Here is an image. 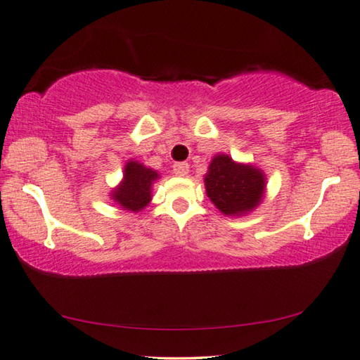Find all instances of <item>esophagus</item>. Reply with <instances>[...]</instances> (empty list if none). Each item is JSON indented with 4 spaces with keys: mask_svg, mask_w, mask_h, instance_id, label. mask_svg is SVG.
<instances>
[{
    "mask_svg": "<svg viewBox=\"0 0 360 360\" xmlns=\"http://www.w3.org/2000/svg\"><path fill=\"white\" fill-rule=\"evenodd\" d=\"M188 172H190V165L188 162H175L174 164V174L179 176H186Z\"/></svg>",
    "mask_w": 360,
    "mask_h": 360,
    "instance_id": "34e87169",
    "label": "esophagus"
}]
</instances>
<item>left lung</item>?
Instances as JSON below:
<instances>
[{"instance_id":"left-lung-1","label":"left lung","mask_w":360,"mask_h":360,"mask_svg":"<svg viewBox=\"0 0 360 360\" xmlns=\"http://www.w3.org/2000/svg\"><path fill=\"white\" fill-rule=\"evenodd\" d=\"M206 195L224 215L243 217L262 202L267 188L264 170L236 162L229 154H215L204 175Z\"/></svg>"}]
</instances>
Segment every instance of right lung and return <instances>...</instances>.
<instances>
[{
  "label": "right lung",
  "mask_w": 360,
  "mask_h": 360,
  "mask_svg": "<svg viewBox=\"0 0 360 360\" xmlns=\"http://www.w3.org/2000/svg\"><path fill=\"white\" fill-rule=\"evenodd\" d=\"M156 170L145 164L130 159L124 167V176L120 184L112 188L109 196L124 211L140 212L153 199V184L159 179Z\"/></svg>",
  "instance_id": "1"
}]
</instances>
